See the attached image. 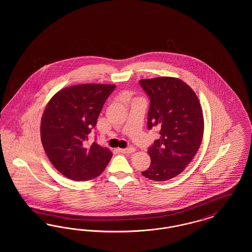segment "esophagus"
<instances>
[{
    "mask_svg": "<svg viewBox=\"0 0 252 252\" xmlns=\"http://www.w3.org/2000/svg\"><path fill=\"white\" fill-rule=\"evenodd\" d=\"M118 150L123 154H132L135 152L136 149L134 147H128V148H119Z\"/></svg>",
    "mask_w": 252,
    "mask_h": 252,
    "instance_id": "esophagus-1",
    "label": "esophagus"
}]
</instances>
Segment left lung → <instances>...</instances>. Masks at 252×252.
<instances>
[{"label":"left lung","mask_w":252,"mask_h":252,"mask_svg":"<svg viewBox=\"0 0 252 252\" xmlns=\"http://www.w3.org/2000/svg\"><path fill=\"white\" fill-rule=\"evenodd\" d=\"M150 98L147 127L160 128L149 148L151 164L142 172L155 181L173 179L190 163L202 142L204 119L199 100L190 86L176 77L140 80Z\"/></svg>","instance_id":"left-lung-1"}]
</instances>
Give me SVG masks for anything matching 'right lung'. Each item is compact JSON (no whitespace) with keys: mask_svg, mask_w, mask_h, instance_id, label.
<instances>
[{"mask_svg":"<svg viewBox=\"0 0 252 252\" xmlns=\"http://www.w3.org/2000/svg\"><path fill=\"white\" fill-rule=\"evenodd\" d=\"M115 85L80 84L60 90L49 101L40 123V138L50 161L75 181L102 174L112 153L95 142L87 144L104 103Z\"/></svg>","mask_w":252,"mask_h":252,"instance_id":"1","label":"right lung"}]
</instances>
